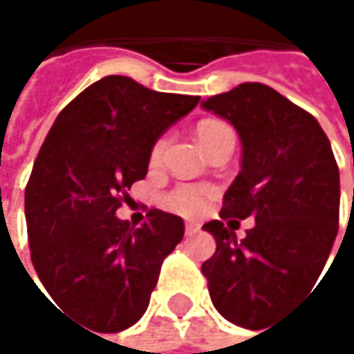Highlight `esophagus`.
I'll return each instance as SVG.
<instances>
[{
  "mask_svg": "<svg viewBox=\"0 0 354 354\" xmlns=\"http://www.w3.org/2000/svg\"><path fill=\"white\" fill-rule=\"evenodd\" d=\"M184 232H186V236H194V234L201 232V223H196V221H186Z\"/></svg>",
  "mask_w": 354,
  "mask_h": 354,
  "instance_id": "1",
  "label": "esophagus"
}]
</instances>
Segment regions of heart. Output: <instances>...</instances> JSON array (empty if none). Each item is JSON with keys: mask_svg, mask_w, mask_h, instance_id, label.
<instances>
[{"mask_svg": "<svg viewBox=\"0 0 354 354\" xmlns=\"http://www.w3.org/2000/svg\"><path fill=\"white\" fill-rule=\"evenodd\" d=\"M225 129H230V127L225 122H221V120H203L196 127V135H198L201 143L205 145L207 141H211L215 135L223 133ZM164 147H166V139H160L153 145V151H151L153 162H158L162 158ZM211 196H213V190L209 186H205V184H180L172 192L166 194L164 203H166L168 209L182 213V215H198V213L205 211Z\"/></svg>", "mask_w": 354, "mask_h": 354, "instance_id": "heart-1", "label": "heart"}]
</instances>
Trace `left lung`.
Returning <instances> with one entry per match:
<instances>
[{"label": "left lung", "mask_w": 354, "mask_h": 354, "mask_svg": "<svg viewBox=\"0 0 354 354\" xmlns=\"http://www.w3.org/2000/svg\"><path fill=\"white\" fill-rule=\"evenodd\" d=\"M203 108L230 120L242 141L221 221L203 225L217 242L203 274L215 310L256 330L316 285L338 234V166L318 120L264 84H242ZM246 216L254 227L238 241L235 219Z\"/></svg>", "instance_id": "8db88e82"}]
</instances>
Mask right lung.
<instances>
[{
	"mask_svg": "<svg viewBox=\"0 0 354 354\" xmlns=\"http://www.w3.org/2000/svg\"><path fill=\"white\" fill-rule=\"evenodd\" d=\"M198 100L106 75L59 112L36 156L24 194L30 258L50 299L94 332L139 322L184 236L178 215L151 209L135 227L116 209L162 133Z\"/></svg>",
	"mask_w": 354,
	"mask_h": 354,
	"instance_id": "1",
	"label": "right lung"
}]
</instances>
